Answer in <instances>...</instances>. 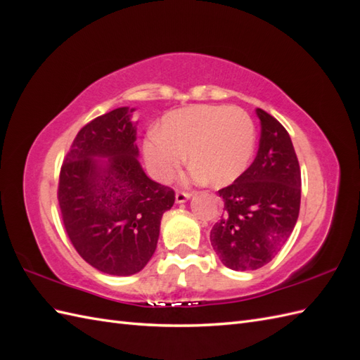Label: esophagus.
<instances>
[{
	"label": "esophagus",
	"mask_w": 360,
	"mask_h": 360,
	"mask_svg": "<svg viewBox=\"0 0 360 360\" xmlns=\"http://www.w3.org/2000/svg\"><path fill=\"white\" fill-rule=\"evenodd\" d=\"M190 198H192V193H188V192H176V196H174V200H176V202L178 204H181V202H186L187 200H190Z\"/></svg>",
	"instance_id": "esophagus-1"
}]
</instances>
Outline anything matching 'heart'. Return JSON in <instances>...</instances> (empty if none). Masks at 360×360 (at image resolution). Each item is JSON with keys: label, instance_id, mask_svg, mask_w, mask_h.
<instances>
[{"label": "heart", "instance_id": "1", "mask_svg": "<svg viewBox=\"0 0 360 360\" xmlns=\"http://www.w3.org/2000/svg\"><path fill=\"white\" fill-rule=\"evenodd\" d=\"M255 150V125L238 106L196 105L168 112L162 128L143 143L150 172L159 181L178 173L188 151L190 178L226 186L246 172Z\"/></svg>", "mask_w": 360, "mask_h": 360}]
</instances>
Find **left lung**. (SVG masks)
<instances>
[{
  "mask_svg": "<svg viewBox=\"0 0 360 360\" xmlns=\"http://www.w3.org/2000/svg\"><path fill=\"white\" fill-rule=\"evenodd\" d=\"M262 136L257 158L231 186L218 190L224 213L212 227L210 243L221 263L233 271L267 264L292 233L302 196V173L289 133L257 108Z\"/></svg>",
  "mask_w": 360,
  "mask_h": 360,
  "instance_id": "1",
  "label": "left lung"
}]
</instances>
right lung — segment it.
Returning a JSON list of instances; mask_svg holds the SVG:
<instances>
[{"label": "right lung", "instance_id": "right-lung-1", "mask_svg": "<svg viewBox=\"0 0 360 360\" xmlns=\"http://www.w3.org/2000/svg\"><path fill=\"white\" fill-rule=\"evenodd\" d=\"M133 111L116 108L80 129L65 156L57 192L65 231L79 255L119 277L150 262L160 218L174 204L173 190L151 181L137 160Z\"/></svg>", "mask_w": 360, "mask_h": 360}]
</instances>
